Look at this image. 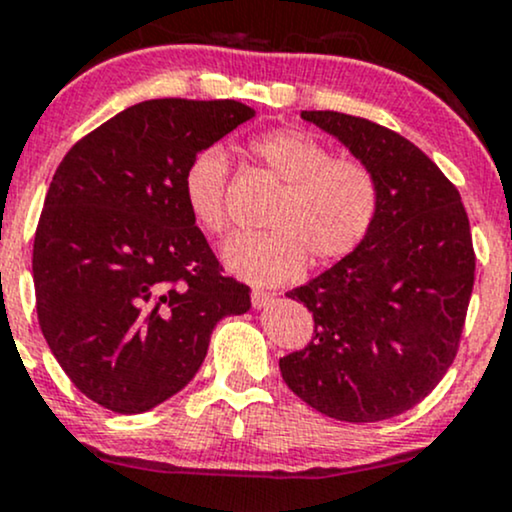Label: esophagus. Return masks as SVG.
I'll list each match as a JSON object with an SVG mask.
<instances>
[{
	"instance_id": "34e87169",
	"label": "esophagus",
	"mask_w": 512,
	"mask_h": 512,
	"mask_svg": "<svg viewBox=\"0 0 512 512\" xmlns=\"http://www.w3.org/2000/svg\"><path fill=\"white\" fill-rule=\"evenodd\" d=\"M274 301V296L272 293H267V291H260V289H255L252 291V308H257V310H262V308H267L269 303Z\"/></svg>"
}]
</instances>
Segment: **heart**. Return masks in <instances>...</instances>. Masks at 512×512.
I'll return each mask as SVG.
<instances>
[{"instance_id": "1", "label": "heart", "mask_w": 512, "mask_h": 512, "mask_svg": "<svg viewBox=\"0 0 512 512\" xmlns=\"http://www.w3.org/2000/svg\"><path fill=\"white\" fill-rule=\"evenodd\" d=\"M252 156L279 182L257 236H238L223 248V264L252 284H281L351 255L373 226L378 187L373 173L351 158H332L320 142L298 129H274L252 139ZM228 156L207 146L182 173V199L207 233L226 228Z\"/></svg>"}]
</instances>
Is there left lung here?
<instances>
[{
    "label": "left lung",
    "instance_id": "obj_1",
    "mask_svg": "<svg viewBox=\"0 0 512 512\" xmlns=\"http://www.w3.org/2000/svg\"><path fill=\"white\" fill-rule=\"evenodd\" d=\"M373 173L378 211L363 243L286 293L313 339L279 358L305 404L351 424L392 419L440 383L457 354L474 250L457 187L419 146L363 117L303 110Z\"/></svg>",
    "mask_w": 512,
    "mask_h": 512
}]
</instances>
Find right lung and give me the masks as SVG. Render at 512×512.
<instances>
[{"label": "right lung", "mask_w": 512, "mask_h": 512, "mask_svg": "<svg viewBox=\"0 0 512 512\" xmlns=\"http://www.w3.org/2000/svg\"><path fill=\"white\" fill-rule=\"evenodd\" d=\"M255 117L238 101L122 110L62 158L33 243L45 342L88 399L142 414L195 378L211 330L250 310L182 199L199 151Z\"/></svg>", "instance_id": "add662e5"}]
</instances>
